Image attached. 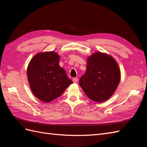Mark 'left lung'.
I'll return each instance as SVG.
<instances>
[{"label":"left lung","instance_id":"1","mask_svg":"<svg viewBox=\"0 0 147 147\" xmlns=\"http://www.w3.org/2000/svg\"><path fill=\"white\" fill-rule=\"evenodd\" d=\"M59 60L57 53L45 52L36 54L30 62L28 80L33 93L40 100H54L73 83L59 65Z\"/></svg>","mask_w":147,"mask_h":147}]
</instances>
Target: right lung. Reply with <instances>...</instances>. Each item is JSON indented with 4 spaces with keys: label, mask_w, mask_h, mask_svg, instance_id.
Here are the masks:
<instances>
[{
    "label": "right lung",
    "mask_w": 147,
    "mask_h": 147,
    "mask_svg": "<svg viewBox=\"0 0 147 147\" xmlns=\"http://www.w3.org/2000/svg\"><path fill=\"white\" fill-rule=\"evenodd\" d=\"M118 64L111 56L95 52L88 58L86 73L80 80V85L88 97L101 102L113 95L120 82Z\"/></svg>",
    "instance_id": "add662e5"
}]
</instances>
